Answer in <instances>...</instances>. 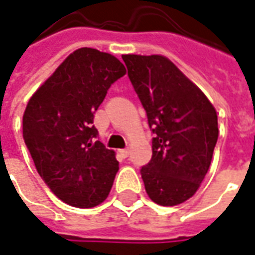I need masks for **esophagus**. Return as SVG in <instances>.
<instances>
[{
	"label": "esophagus",
	"instance_id": "obj_1",
	"mask_svg": "<svg viewBox=\"0 0 255 255\" xmlns=\"http://www.w3.org/2000/svg\"><path fill=\"white\" fill-rule=\"evenodd\" d=\"M119 155H120L123 159H126V157H128V155H129V150H128V149H120V150H119Z\"/></svg>",
	"mask_w": 255,
	"mask_h": 255
}]
</instances>
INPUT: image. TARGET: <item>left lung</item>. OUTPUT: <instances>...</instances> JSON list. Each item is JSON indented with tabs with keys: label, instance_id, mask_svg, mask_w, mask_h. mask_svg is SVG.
<instances>
[{
	"label": "left lung",
	"instance_id": "obj_1",
	"mask_svg": "<svg viewBox=\"0 0 255 255\" xmlns=\"http://www.w3.org/2000/svg\"><path fill=\"white\" fill-rule=\"evenodd\" d=\"M123 60L155 134L152 159L141 169L146 194L163 207L183 204L211 166L219 135L216 110L167 57L124 54Z\"/></svg>",
	"mask_w": 255,
	"mask_h": 255
}]
</instances>
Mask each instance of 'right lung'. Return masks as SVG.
<instances>
[{
    "label": "right lung",
    "mask_w": 255,
    "mask_h": 255,
    "mask_svg": "<svg viewBox=\"0 0 255 255\" xmlns=\"http://www.w3.org/2000/svg\"><path fill=\"white\" fill-rule=\"evenodd\" d=\"M126 72L114 55L78 48L27 102L26 146L48 188L71 207H96L112 190L119 162L114 150L93 139L92 123L109 88Z\"/></svg>",
    "instance_id": "1"
}]
</instances>
